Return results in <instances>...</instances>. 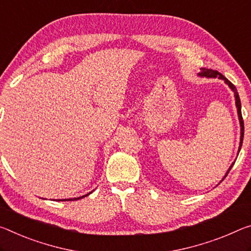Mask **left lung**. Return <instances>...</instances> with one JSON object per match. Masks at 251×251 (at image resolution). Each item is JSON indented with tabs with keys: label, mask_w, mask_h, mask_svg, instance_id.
Masks as SVG:
<instances>
[{
	"label": "left lung",
	"mask_w": 251,
	"mask_h": 251,
	"mask_svg": "<svg viewBox=\"0 0 251 251\" xmlns=\"http://www.w3.org/2000/svg\"><path fill=\"white\" fill-rule=\"evenodd\" d=\"M199 77H205V78H219V79H222L226 85L229 86V88L233 91L234 94V99H236V107H237V113H238V118H239V123H240V143H239V149H238V153L240 152L241 150V145H242V140H244V121H242V116H241V102H240V98H239V94H238L237 88L234 87L231 82H230L228 79H226L225 75H222L220 73H218L217 70H212V69H205V68H201L200 69V73L198 74ZM234 162L232 163L231 165H230L229 170L226 171V176H224L221 181L225 180V177L226 176V174L229 173V171L231 170V168L233 166ZM220 181V182H221Z\"/></svg>",
	"instance_id": "8db88e82"
}]
</instances>
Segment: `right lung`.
<instances>
[{"label": "right lung", "instance_id": "add662e5", "mask_svg": "<svg viewBox=\"0 0 251 251\" xmlns=\"http://www.w3.org/2000/svg\"><path fill=\"white\" fill-rule=\"evenodd\" d=\"M91 192H93V191H91ZM91 192L87 193V194H85V196H82V197H78V198H70V199H63L62 201H75V200H80V199L85 198V197H87V196H89V194H90ZM59 201H61V200H59Z\"/></svg>", "mask_w": 251, "mask_h": 251}]
</instances>
